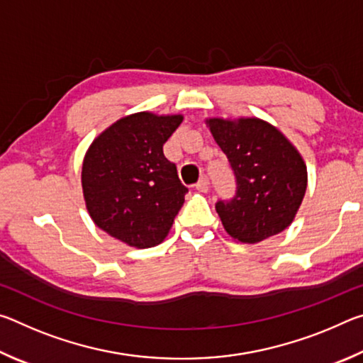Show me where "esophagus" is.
Listing matches in <instances>:
<instances>
[{
    "mask_svg": "<svg viewBox=\"0 0 363 363\" xmlns=\"http://www.w3.org/2000/svg\"><path fill=\"white\" fill-rule=\"evenodd\" d=\"M195 189L199 190V192H208V182L206 179H200L199 182L195 184Z\"/></svg>",
    "mask_w": 363,
    "mask_h": 363,
    "instance_id": "1",
    "label": "esophagus"
}]
</instances>
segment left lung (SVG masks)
I'll return each instance as SVG.
<instances>
[{
	"label": "left lung",
	"instance_id": "1",
	"mask_svg": "<svg viewBox=\"0 0 363 363\" xmlns=\"http://www.w3.org/2000/svg\"><path fill=\"white\" fill-rule=\"evenodd\" d=\"M235 177V194L218 200L224 229L243 243H257L293 223L307 187L303 158L277 128L257 118L208 120Z\"/></svg>",
	"mask_w": 363,
	"mask_h": 363
}]
</instances>
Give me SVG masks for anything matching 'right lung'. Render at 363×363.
Instances as JSON below:
<instances>
[{
    "mask_svg": "<svg viewBox=\"0 0 363 363\" xmlns=\"http://www.w3.org/2000/svg\"><path fill=\"white\" fill-rule=\"evenodd\" d=\"M181 121V115H130L113 123L86 152V208L110 237L150 248L168 235L189 192L176 164L163 153V144Z\"/></svg>",
    "mask_w": 363,
    "mask_h": 363,
    "instance_id": "right-lung-1",
    "label": "right lung"
}]
</instances>
